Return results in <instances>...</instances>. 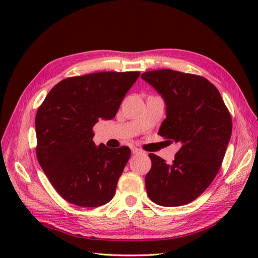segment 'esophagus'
Wrapping results in <instances>:
<instances>
[{
    "mask_svg": "<svg viewBox=\"0 0 258 258\" xmlns=\"http://www.w3.org/2000/svg\"><path fill=\"white\" fill-rule=\"evenodd\" d=\"M132 152H133V154H140V153H142V151L135 146L132 147Z\"/></svg>",
    "mask_w": 258,
    "mask_h": 258,
    "instance_id": "obj_1",
    "label": "esophagus"
}]
</instances>
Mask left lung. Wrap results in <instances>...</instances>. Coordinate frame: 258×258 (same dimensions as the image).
<instances>
[{"label": "left lung", "mask_w": 258, "mask_h": 258, "mask_svg": "<svg viewBox=\"0 0 258 258\" xmlns=\"http://www.w3.org/2000/svg\"><path fill=\"white\" fill-rule=\"evenodd\" d=\"M162 95L166 118L158 134L180 144L172 164L149 154L145 186L158 205L182 206L196 200L220 171L232 135V117L220 92L199 75L173 70L141 76Z\"/></svg>", "instance_id": "obj_1"}]
</instances>
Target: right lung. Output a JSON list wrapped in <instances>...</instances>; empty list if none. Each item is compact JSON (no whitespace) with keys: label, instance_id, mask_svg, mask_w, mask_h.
<instances>
[{"label":"right lung","instance_id":"right-lung-1","mask_svg":"<svg viewBox=\"0 0 258 258\" xmlns=\"http://www.w3.org/2000/svg\"><path fill=\"white\" fill-rule=\"evenodd\" d=\"M140 72H100L68 78L48 92L35 117L36 157L65 201L97 207L113 199L131 157L127 146L93 142V126L116 115Z\"/></svg>","mask_w":258,"mask_h":258}]
</instances>
